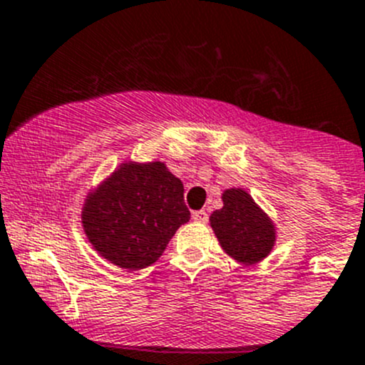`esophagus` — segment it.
Here are the masks:
<instances>
[{"label": "esophagus", "instance_id": "obj_1", "mask_svg": "<svg viewBox=\"0 0 365 365\" xmlns=\"http://www.w3.org/2000/svg\"><path fill=\"white\" fill-rule=\"evenodd\" d=\"M192 220L198 221V223H207L209 214H207V210H196V212H192Z\"/></svg>", "mask_w": 365, "mask_h": 365}]
</instances>
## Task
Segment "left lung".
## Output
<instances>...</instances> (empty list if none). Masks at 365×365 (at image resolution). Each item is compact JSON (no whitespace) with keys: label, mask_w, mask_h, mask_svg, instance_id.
<instances>
[{"label":"left lung","mask_w":365,"mask_h":365,"mask_svg":"<svg viewBox=\"0 0 365 365\" xmlns=\"http://www.w3.org/2000/svg\"><path fill=\"white\" fill-rule=\"evenodd\" d=\"M223 207L210 214V227L221 248L243 264L264 259L275 243V227L243 189H227Z\"/></svg>","instance_id":"1"}]
</instances>
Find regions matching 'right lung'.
<instances>
[{"label":"right lung","mask_w":365,"mask_h":365,"mask_svg":"<svg viewBox=\"0 0 365 365\" xmlns=\"http://www.w3.org/2000/svg\"><path fill=\"white\" fill-rule=\"evenodd\" d=\"M189 217L183 183L162 162L122 163L83 207L90 243L125 270L151 267Z\"/></svg>","instance_id":"obj_1"}]
</instances>
